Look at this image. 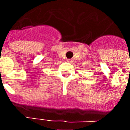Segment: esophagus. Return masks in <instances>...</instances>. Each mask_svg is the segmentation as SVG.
Wrapping results in <instances>:
<instances>
[{"label": "esophagus", "instance_id": "34e87169", "mask_svg": "<svg viewBox=\"0 0 130 130\" xmlns=\"http://www.w3.org/2000/svg\"><path fill=\"white\" fill-rule=\"evenodd\" d=\"M68 62H73V60H72V59H68Z\"/></svg>", "mask_w": 130, "mask_h": 130}]
</instances>
